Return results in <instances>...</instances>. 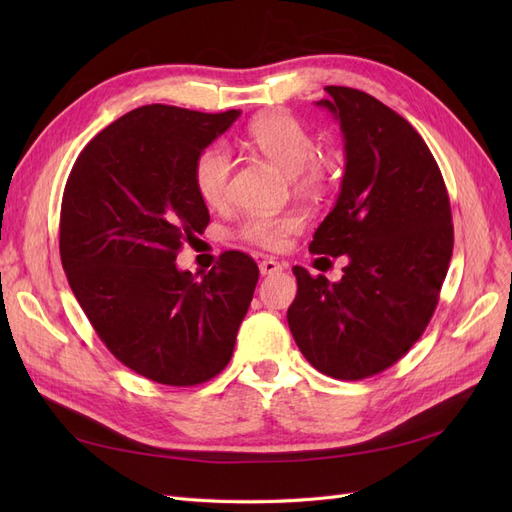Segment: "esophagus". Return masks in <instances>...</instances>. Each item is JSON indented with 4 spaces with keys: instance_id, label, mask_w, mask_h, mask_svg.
I'll use <instances>...</instances> for the list:
<instances>
[{
    "instance_id": "esophagus-1",
    "label": "esophagus",
    "mask_w": 512,
    "mask_h": 512,
    "mask_svg": "<svg viewBox=\"0 0 512 512\" xmlns=\"http://www.w3.org/2000/svg\"><path fill=\"white\" fill-rule=\"evenodd\" d=\"M258 269H260V275H273V273H280L284 269V265H280L275 258H265V260H260Z\"/></svg>"
}]
</instances>
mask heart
<instances>
[{
	"label": "heart",
	"mask_w": 512,
	"mask_h": 512,
	"mask_svg": "<svg viewBox=\"0 0 512 512\" xmlns=\"http://www.w3.org/2000/svg\"><path fill=\"white\" fill-rule=\"evenodd\" d=\"M247 143L260 156L280 166L305 192H320L331 181V166L314 158V136L299 119L286 113H267L247 126ZM194 185L198 196L209 207L222 205L228 196L232 175V156L222 145H211L198 153L194 162ZM303 220L299 215H254L241 226V237L267 250H282L288 237L299 232Z\"/></svg>",
	"instance_id": "heart-1"
}]
</instances>
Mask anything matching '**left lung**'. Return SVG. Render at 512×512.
Listing matches in <instances>:
<instances>
[{
	"instance_id": "8db88e82",
	"label": "left lung",
	"mask_w": 512,
	"mask_h": 512,
	"mask_svg": "<svg viewBox=\"0 0 512 512\" xmlns=\"http://www.w3.org/2000/svg\"><path fill=\"white\" fill-rule=\"evenodd\" d=\"M346 168L312 254L346 256L339 282L294 267L288 327L305 359L337 380L397 363L429 324L453 256L451 203L440 168L410 123L374 96L324 87Z\"/></svg>"
}]
</instances>
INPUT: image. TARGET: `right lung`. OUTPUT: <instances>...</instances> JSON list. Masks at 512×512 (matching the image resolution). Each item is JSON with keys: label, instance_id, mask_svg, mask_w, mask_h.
<instances>
[{"label": "right lung", "instance_id": "right-lung-1", "mask_svg": "<svg viewBox=\"0 0 512 512\" xmlns=\"http://www.w3.org/2000/svg\"><path fill=\"white\" fill-rule=\"evenodd\" d=\"M239 115L134 108L91 138L66 183L59 254L68 284L115 359L153 382L218 376L254 297L258 267L243 252L222 254L200 280L175 262L209 224L194 162Z\"/></svg>", "mask_w": 512, "mask_h": 512}]
</instances>
